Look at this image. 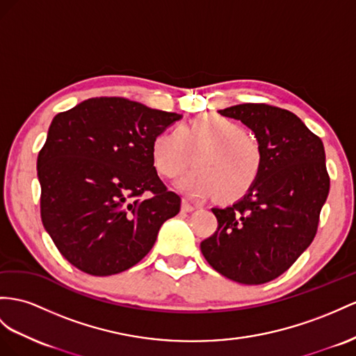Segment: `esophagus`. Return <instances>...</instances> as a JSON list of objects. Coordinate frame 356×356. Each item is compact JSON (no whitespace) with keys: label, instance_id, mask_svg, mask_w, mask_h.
I'll return each mask as SVG.
<instances>
[{"label":"esophagus","instance_id":"obj_1","mask_svg":"<svg viewBox=\"0 0 356 356\" xmlns=\"http://www.w3.org/2000/svg\"><path fill=\"white\" fill-rule=\"evenodd\" d=\"M195 211V206L191 204L188 200H181V212H193Z\"/></svg>","mask_w":356,"mask_h":356}]
</instances>
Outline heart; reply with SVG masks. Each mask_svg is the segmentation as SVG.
Wrapping results in <instances>:
<instances>
[{
  "instance_id": "heart-1",
  "label": "heart",
  "mask_w": 356,
  "mask_h": 356,
  "mask_svg": "<svg viewBox=\"0 0 356 356\" xmlns=\"http://www.w3.org/2000/svg\"><path fill=\"white\" fill-rule=\"evenodd\" d=\"M195 168L180 180V188L195 197L215 194L222 203L242 198L256 186L265 150L242 123L218 114H200L177 129L154 136L150 158L163 179H176L191 163Z\"/></svg>"
}]
</instances>
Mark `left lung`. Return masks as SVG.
<instances>
[{"instance_id":"8db88e82","label":"left lung","mask_w":356,"mask_h":356,"mask_svg":"<svg viewBox=\"0 0 356 356\" xmlns=\"http://www.w3.org/2000/svg\"><path fill=\"white\" fill-rule=\"evenodd\" d=\"M256 134L265 167L250 193L212 209L218 229L200 243L216 272L242 284H263L284 273L317 233L330 194L323 143L293 113L268 104L225 108Z\"/></svg>"}]
</instances>
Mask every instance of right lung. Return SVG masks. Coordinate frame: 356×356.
I'll list each match as a JSON object with an SVG mask.
<instances>
[{
    "label": "right lung",
    "mask_w": 356,
    "mask_h": 356,
    "mask_svg": "<svg viewBox=\"0 0 356 356\" xmlns=\"http://www.w3.org/2000/svg\"><path fill=\"white\" fill-rule=\"evenodd\" d=\"M180 117L124 97L87 99L54 117L38 156L40 216L70 265L106 277L147 256L180 211L150 145Z\"/></svg>",
    "instance_id": "add662e5"
}]
</instances>
